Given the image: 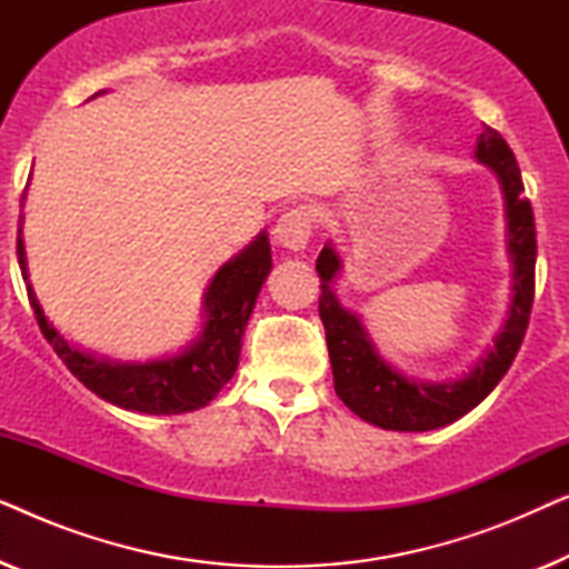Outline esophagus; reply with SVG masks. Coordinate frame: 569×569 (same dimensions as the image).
I'll return each mask as SVG.
<instances>
[{"label":"esophagus","instance_id":"1","mask_svg":"<svg viewBox=\"0 0 569 569\" xmlns=\"http://www.w3.org/2000/svg\"><path fill=\"white\" fill-rule=\"evenodd\" d=\"M310 230H313V220H310L308 209H290L274 224V243L287 248V251H300L308 243Z\"/></svg>","mask_w":569,"mask_h":569}]
</instances>
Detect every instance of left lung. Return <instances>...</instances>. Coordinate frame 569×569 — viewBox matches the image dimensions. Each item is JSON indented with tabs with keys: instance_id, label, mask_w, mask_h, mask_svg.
I'll list each match as a JSON object with an SVG mask.
<instances>
[{
	"instance_id": "1",
	"label": "left lung",
	"mask_w": 569,
	"mask_h": 569,
	"mask_svg": "<svg viewBox=\"0 0 569 569\" xmlns=\"http://www.w3.org/2000/svg\"><path fill=\"white\" fill-rule=\"evenodd\" d=\"M481 166H487L500 181L505 199V243L512 263V298L495 345L473 362L469 372L450 380H417L403 376L378 352L362 318L345 308L333 292L345 261L331 240L318 253L316 271L321 277V313L329 345L333 388L337 396L365 422L396 432H427L446 427L473 407H479L516 360L520 341L526 337L528 316L533 306V269H536V228L531 201L523 197V178L516 154L495 129L485 127L477 150Z\"/></svg>"
}]
</instances>
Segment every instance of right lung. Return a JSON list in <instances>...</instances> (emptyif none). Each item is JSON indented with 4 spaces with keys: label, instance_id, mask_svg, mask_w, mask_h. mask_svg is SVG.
Returning a JSON list of instances; mask_svg holds the SVG:
<instances>
[{
    "label": "right lung",
    "instance_id": "right-lung-1",
    "mask_svg": "<svg viewBox=\"0 0 569 569\" xmlns=\"http://www.w3.org/2000/svg\"><path fill=\"white\" fill-rule=\"evenodd\" d=\"M103 92L106 90H100L96 96H103ZM18 261L22 279L28 282V300L36 321L53 352L61 357V362L72 370L77 380H82L92 393L113 407L142 411V415H183V411L207 407L220 393V388L236 376L248 318L271 271V246L267 230H261L243 251L224 261L204 292L201 331L181 352L144 362H123L88 352L80 345H72L46 318L28 279L22 228L18 230Z\"/></svg>",
    "mask_w": 569,
    "mask_h": 569
}]
</instances>
